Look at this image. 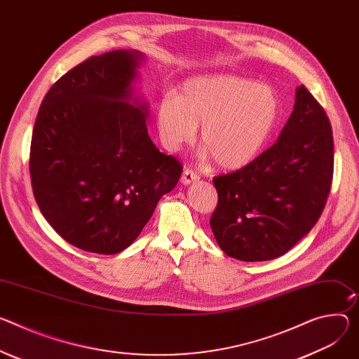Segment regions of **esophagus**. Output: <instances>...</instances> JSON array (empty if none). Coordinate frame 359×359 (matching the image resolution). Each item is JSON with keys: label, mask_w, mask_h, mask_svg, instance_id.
I'll return each mask as SVG.
<instances>
[{"label": "esophagus", "mask_w": 359, "mask_h": 359, "mask_svg": "<svg viewBox=\"0 0 359 359\" xmlns=\"http://www.w3.org/2000/svg\"><path fill=\"white\" fill-rule=\"evenodd\" d=\"M182 183L183 184H190L191 182H196V180H199V175L196 173V172H193L191 169H186L184 172H183V175H182Z\"/></svg>", "instance_id": "1"}]
</instances>
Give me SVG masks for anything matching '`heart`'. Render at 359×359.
I'll use <instances>...</instances> for the list:
<instances>
[{
    "mask_svg": "<svg viewBox=\"0 0 359 359\" xmlns=\"http://www.w3.org/2000/svg\"><path fill=\"white\" fill-rule=\"evenodd\" d=\"M282 113L276 91L235 76L186 81L175 95L163 97L156 124L161 143L176 150L201 128V142L224 169H241L266 147Z\"/></svg>",
    "mask_w": 359,
    "mask_h": 359,
    "instance_id": "heart-1",
    "label": "heart"
}]
</instances>
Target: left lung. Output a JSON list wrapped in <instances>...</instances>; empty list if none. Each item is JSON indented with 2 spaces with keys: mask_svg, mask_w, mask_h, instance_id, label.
Wrapping results in <instances>:
<instances>
[{
  "mask_svg": "<svg viewBox=\"0 0 359 359\" xmlns=\"http://www.w3.org/2000/svg\"><path fill=\"white\" fill-rule=\"evenodd\" d=\"M334 176V137L323 107L302 84L278 142L245 168L213 179L210 227L220 249L243 262L282 256L315 226Z\"/></svg>",
  "mask_w": 359,
  "mask_h": 359,
  "instance_id": "obj_1",
  "label": "left lung"
}]
</instances>
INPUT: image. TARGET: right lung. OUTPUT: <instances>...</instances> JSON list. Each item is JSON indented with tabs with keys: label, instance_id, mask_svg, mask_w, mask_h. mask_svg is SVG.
Segmentation results:
<instances>
[{
	"label": "right lung",
	"instance_id": "1",
	"mask_svg": "<svg viewBox=\"0 0 359 359\" xmlns=\"http://www.w3.org/2000/svg\"><path fill=\"white\" fill-rule=\"evenodd\" d=\"M143 54L93 55L60 77L40 106L29 149L36 202L73 246L114 255L132 245L182 163L147 135V106L132 99Z\"/></svg>",
	"mask_w": 359,
	"mask_h": 359
}]
</instances>
